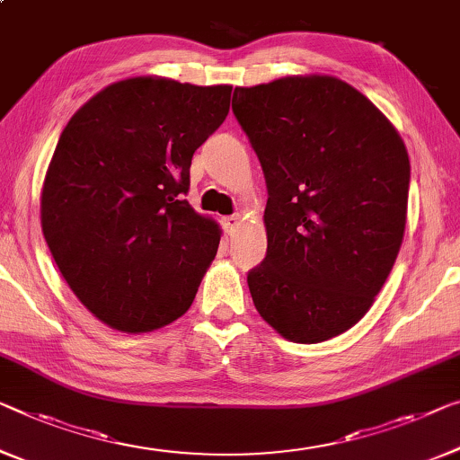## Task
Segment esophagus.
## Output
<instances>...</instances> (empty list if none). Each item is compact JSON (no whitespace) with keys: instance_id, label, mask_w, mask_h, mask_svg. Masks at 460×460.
<instances>
[{"instance_id":"esophagus-1","label":"esophagus","mask_w":460,"mask_h":460,"mask_svg":"<svg viewBox=\"0 0 460 460\" xmlns=\"http://www.w3.org/2000/svg\"><path fill=\"white\" fill-rule=\"evenodd\" d=\"M223 225H225V231H227V235H233L239 227H242V217L239 215H231V217H225L223 218Z\"/></svg>"}]
</instances>
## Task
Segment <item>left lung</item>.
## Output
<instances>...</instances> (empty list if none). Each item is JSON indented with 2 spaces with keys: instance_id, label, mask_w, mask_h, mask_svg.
Here are the masks:
<instances>
[{
  "instance_id": "left-lung-1",
  "label": "left lung",
  "mask_w": 460,
  "mask_h": 460,
  "mask_svg": "<svg viewBox=\"0 0 460 460\" xmlns=\"http://www.w3.org/2000/svg\"><path fill=\"white\" fill-rule=\"evenodd\" d=\"M233 113L269 188V250L248 274L253 305L287 341L339 337L366 316L399 256L405 142L366 94L328 74L237 86Z\"/></svg>"
}]
</instances>
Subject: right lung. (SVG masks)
I'll list each match as a JSON object with an SVG mask.
<instances>
[{
  "label": "right lung",
  "instance_id": "1",
  "mask_svg": "<svg viewBox=\"0 0 460 460\" xmlns=\"http://www.w3.org/2000/svg\"><path fill=\"white\" fill-rule=\"evenodd\" d=\"M229 101V84L132 76L88 99L61 132L40 227L74 296L113 331L150 332L190 310L223 231L181 194Z\"/></svg>",
  "mask_w": 460,
  "mask_h": 460
}]
</instances>
